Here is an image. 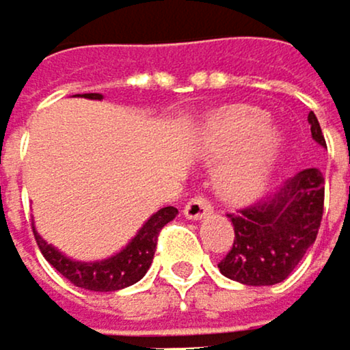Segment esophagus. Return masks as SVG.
Wrapping results in <instances>:
<instances>
[{
    "label": "esophagus",
    "mask_w": 350,
    "mask_h": 350,
    "mask_svg": "<svg viewBox=\"0 0 350 350\" xmlns=\"http://www.w3.org/2000/svg\"><path fill=\"white\" fill-rule=\"evenodd\" d=\"M213 213V204H210L208 198L204 196H196V198H191L187 204H185V217L187 219H193V221H198L206 215Z\"/></svg>",
    "instance_id": "obj_1"
}]
</instances>
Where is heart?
I'll list each match as a JSON object with an SVG mask.
<instances>
[{"label":"heart","instance_id":"heart-1","mask_svg":"<svg viewBox=\"0 0 350 350\" xmlns=\"http://www.w3.org/2000/svg\"><path fill=\"white\" fill-rule=\"evenodd\" d=\"M204 152L225 157L217 167V187L229 200H251L263 189L280 152V133L268 114L253 106H227L204 125Z\"/></svg>","mask_w":350,"mask_h":350}]
</instances>
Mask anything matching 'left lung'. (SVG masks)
Listing matches in <instances>:
<instances>
[{
	"label": "left lung",
	"mask_w": 350,
	"mask_h": 350,
	"mask_svg": "<svg viewBox=\"0 0 350 350\" xmlns=\"http://www.w3.org/2000/svg\"><path fill=\"white\" fill-rule=\"evenodd\" d=\"M308 123L314 142L327 146L314 112ZM323 200V174L308 167L284 180L274 196L229 213L236 238L219 263L221 274L253 287L282 282L317 240Z\"/></svg>",
	"instance_id": "1"
}]
</instances>
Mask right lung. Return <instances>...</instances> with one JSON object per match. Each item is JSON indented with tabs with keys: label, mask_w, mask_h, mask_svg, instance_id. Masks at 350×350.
<instances>
[{
	"label": "right lung",
	"mask_w": 350,
	"mask_h": 350,
	"mask_svg": "<svg viewBox=\"0 0 350 350\" xmlns=\"http://www.w3.org/2000/svg\"><path fill=\"white\" fill-rule=\"evenodd\" d=\"M82 97L102 99L99 93H85ZM176 215H178V210L174 206H165L157 210L121 253H116L104 261H93V263L72 261L66 255H61L55 246L46 244L36 232L33 236L44 259L49 261L63 278H68L72 284H76V287L89 289V291H118L137 282L146 274V270L152 263L154 251H157L159 232L163 229V225H167Z\"/></svg>",
	"instance_id": "right-lung-1"
}]
</instances>
